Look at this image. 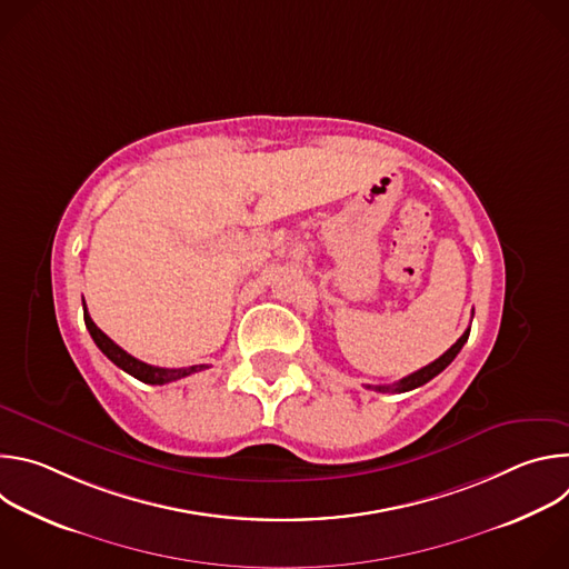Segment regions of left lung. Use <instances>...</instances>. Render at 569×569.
I'll use <instances>...</instances> for the list:
<instances>
[{"label": "left lung", "instance_id": "1", "mask_svg": "<svg viewBox=\"0 0 569 569\" xmlns=\"http://www.w3.org/2000/svg\"><path fill=\"white\" fill-rule=\"evenodd\" d=\"M468 336H470V329H466L463 331V336L441 356V358H437L435 362H430L428 367H423V369H419V371H415V373H410V376H405V378H400L398 382H391V385H367V389H373V391H382V393H402V391H410V389H417V387H421V385H426L428 380H432L435 376H439L455 358H457V353L461 351V347L466 345V340H468Z\"/></svg>", "mask_w": 569, "mask_h": 569}]
</instances>
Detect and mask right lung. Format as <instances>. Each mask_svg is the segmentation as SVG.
<instances>
[{"instance_id": "1", "label": "right lung", "mask_w": 569, "mask_h": 569, "mask_svg": "<svg viewBox=\"0 0 569 569\" xmlns=\"http://www.w3.org/2000/svg\"><path fill=\"white\" fill-rule=\"evenodd\" d=\"M83 315H86V327L92 336V340L97 342V347L119 367L123 369L126 373L134 376L137 380L141 382H148V385H167V382H173V380H180V378H187L191 373H198L202 369H209L207 365H193V367H182V369H167V367H152V365H146L137 358H132L130 353H126L119 345H114L99 327L92 321L88 308H86V301H83Z\"/></svg>"}]
</instances>
